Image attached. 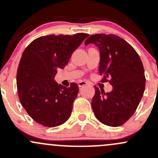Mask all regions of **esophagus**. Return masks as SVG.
I'll return each mask as SVG.
<instances>
[{"instance_id": "34e87169", "label": "esophagus", "mask_w": 158, "mask_h": 158, "mask_svg": "<svg viewBox=\"0 0 158 158\" xmlns=\"http://www.w3.org/2000/svg\"><path fill=\"white\" fill-rule=\"evenodd\" d=\"M87 84H88V82H87L86 81H84V80H81L78 82V85H79V87H82L83 86V85H87Z\"/></svg>"}]
</instances>
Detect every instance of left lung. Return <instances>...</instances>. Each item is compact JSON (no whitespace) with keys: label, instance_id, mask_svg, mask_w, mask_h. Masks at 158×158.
Here are the masks:
<instances>
[{"label":"left lung","instance_id":"8db88e82","mask_svg":"<svg viewBox=\"0 0 158 158\" xmlns=\"http://www.w3.org/2000/svg\"><path fill=\"white\" fill-rule=\"evenodd\" d=\"M89 43L95 44L100 52L102 82L113 85V90L106 93L94 86L93 113L103 124L120 127L133 116L144 92L146 79L141 59L129 43L116 35H90L85 45Z\"/></svg>","mask_w":158,"mask_h":158}]
</instances>
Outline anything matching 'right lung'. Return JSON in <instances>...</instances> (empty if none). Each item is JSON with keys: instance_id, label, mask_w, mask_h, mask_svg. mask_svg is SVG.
I'll use <instances>...</instances> for the list:
<instances>
[{"instance_id": "right-lung-1", "label": "right lung", "mask_w": 158, "mask_h": 158, "mask_svg": "<svg viewBox=\"0 0 158 158\" xmlns=\"http://www.w3.org/2000/svg\"><path fill=\"white\" fill-rule=\"evenodd\" d=\"M88 34L50 35L32 41L23 52L17 71L20 102L37 123L55 127L66 122L79 86H63L54 80L58 69L65 68L73 52Z\"/></svg>"}]
</instances>
